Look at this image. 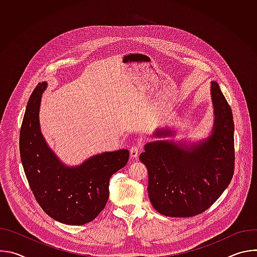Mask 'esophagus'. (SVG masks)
<instances>
[{"instance_id": "1", "label": "esophagus", "mask_w": 257, "mask_h": 257, "mask_svg": "<svg viewBox=\"0 0 257 257\" xmlns=\"http://www.w3.org/2000/svg\"><path fill=\"white\" fill-rule=\"evenodd\" d=\"M139 153H140V149L138 148V146H136V145L132 146V148L130 149V156H131V158H133V159L137 158L138 155H139Z\"/></svg>"}]
</instances>
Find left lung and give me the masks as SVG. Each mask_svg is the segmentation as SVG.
<instances>
[{"label": "left lung", "mask_w": 257, "mask_h": 257, "mask_svg": "<svg viewBox=\"0 0 257 257\" xmlns=\"http://www.w3.org/2000/svg\"><path fill=\"white\" fill-rule=\"evenodd\" d=\"M214 122L211 135L190 146L157 140L144 146L139 160L149 172V196L167 216L202 213L222 195L234 175V121L231 106L215 81L211 82ZM159 129L154 136L165 137Z\"/></svg>", "instance_id": "8db88e82"}]
</instances>
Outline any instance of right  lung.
Here are the masks:
<instances>
[{
    "label": "right lung",
    "instance_id": "add662e5",
    "mask_svg": "<svg viewBox=\"0 0 257 257\" xmlns=\"http://www.w3.org/2000/svg\"><path fill=\"white\" fill-rule=\"evenodd\" d=\"M47 82L31 93L20 129V157L30 189L56 221L80 226L99 214L108 199V182L124 168L129 152L102 153L78 167H66L48 146L40 127V105Z\"/></svg>",
    "mask_w": 257,
    "mask_h": 257
}]
</instances>
